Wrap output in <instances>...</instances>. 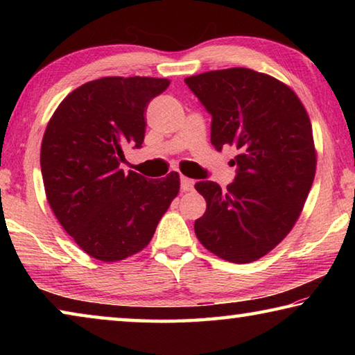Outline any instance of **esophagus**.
Segmentation results:
<instances>
[{
    "mask_svg": "<svg viewBox=\"0 0 355 355\" xmlns=\"http://www.w3.org/2000/svg\"><path fill=\"white\" fill-rule=\"evenodd\" d=\"M180 186H182V191H192V188H194V180L182 177L180 178Z\"/></svg>",
    "mask_w": 355,
    "mask_h": 355,
    "instance_id": "34e87169",
    "label": "esophagus"
}]
</instances>
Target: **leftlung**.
Wrapping results in <instances>:
<instances>
[{
  "instance_id": "left-lung-1",
  "label": "left lung",
  "mask_w": 355,
  "mask_h": 355,
  "mask_svg": "<svg viewBox=\"0 0 355 355\" xmlns=\"http://www.w3.org/2000/svg\"><path fill=\"white\" fill-rule=\"evenodd\" d=\"M184 83L211 114L214 148L238 152L225 191L209 180L196 183L207 200L196 235L227 261H255L290 233L313 184L309 114L286 84L250 69L205 71Z\"/></svg>"
}]
</instances>
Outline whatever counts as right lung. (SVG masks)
Here are the masks:
<instances>
[{
    "label": "right lung",
    "instance_id": "right-lung-1",
    "mask_svg": "<svg viewBox=\"0 0 355 355\" xmlns=\"http://www.w3.org/2000/svg\"><path fill=\"white\" fill-rule=\"evenodd\" d=\"M171 81L106 76L65 97L46 125L40 167L46 200L64 230L101 261H119L150 243L180 191V177L147 180L120 163L141 148L150 100Z\"/></svg>",
    "mask_w": 355,
    "mask_h": 355
}]
</instances>
